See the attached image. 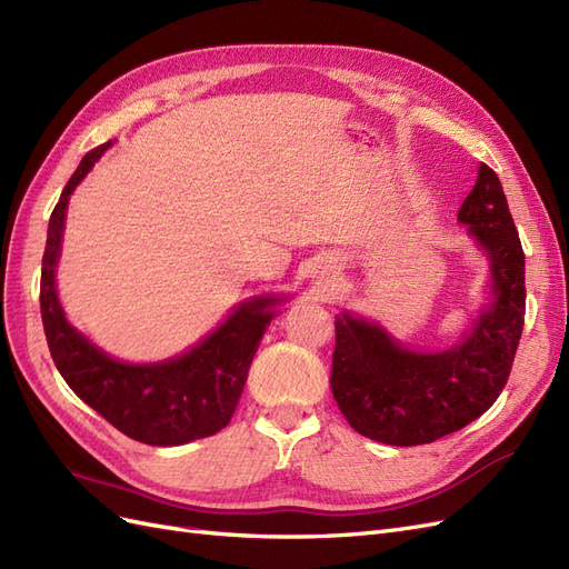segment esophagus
I'll return each mask as SVG.
<instances>
[{"mask_svg":"<svg viewBox=\"0 0 569 569\" xmlns=\"http://www.w3.org/2000/svg\"><path fill=\"white\" fill-rule=\"evenodd\" d=\"M335 272H337V266H335L332 261H325V263H322V268L318 270V274H320V280H322V282H330V278H332Z\"/></svg>","mask_w":569,"mask_h":569,"instance_id":"obj_1","label":"esophagus"}]
</instances>
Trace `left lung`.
Instances as JSON below:
<instances>
[{"label": "left lung", "mask_w": 569, "mask_h": 569, "mask_svg": "<svg viewBox=\"0 0 569 569\" xmlns=\"http://www.w3.org/2000/svg\"><path fill=\"white\" fill-rule=\"evenodd\" d=\"M458 220L491 261L489 306L456 347L422 353L385 327L341 313L332 393L358 435L391 446L432 443L489 410L503 391L525 327V251L503 187L481 163Z\"/></svg>", "instance_id": "1"}]
</instances>
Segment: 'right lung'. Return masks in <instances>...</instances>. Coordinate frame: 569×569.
<instances>
[{"mask_svg": "<svg viewBox=\"0 0 569 569\" xmlns=\"http://www.w3.org/2000/svg\"><path fill=\"white\" fill-rule=\"evenodd\" d=\"M111 142L84 153L49 218L42 256L40 311L51 358L66 385L126 437L149 446H180L220 432L247 385L249 366L272 316L284 299L256 297L187 353L163 363L132 366L107 356L66 320L54 270L68 197Z\"/></svg>", "mask_w": 569, "mask_h": 569, "instance_id": "obj_1", "label": "right lung"}]
</instances>
